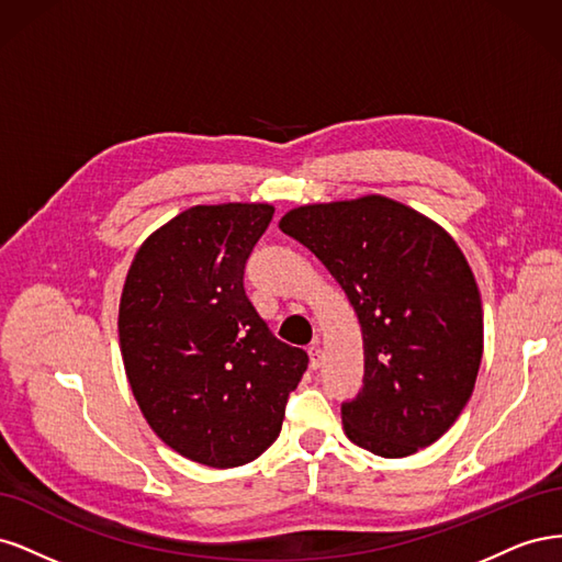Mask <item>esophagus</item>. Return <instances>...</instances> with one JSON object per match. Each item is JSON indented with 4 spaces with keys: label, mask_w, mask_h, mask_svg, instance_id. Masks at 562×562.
Wrapping results in <instances>:
<instances>
[{
    "label": "esophagus",
    "mask_w": 562,
    "mask_h": 562,
    "mask_svg": "<svg viewBox=\"0 0 562 562\" xmlns=\"http://www.w3.org/2000/svg\"><path fill=\"white\" fill-rule=\"evenodd\" d=\"M310 359H312V368H321V361H323V349H321V342L316 339V342L310 347Z\"/></svg>",
    "instance_id": "esophagus-1"
}]
</instances>
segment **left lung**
<instances>
[{
  "mask_svg": "<svg viewBox=\"0 0 562 562\" xmlns=\"http://www.w3.org/2000/svg\"><path fill=\"white\" fill-rule=\"evenodd\" d=\"M279 227L328 267L359 314L363 386L342 403L351 443L380 457L431 446L464 411L483 356L464 252L429 217L378 194L300 206Z\"/></svg>",
  "mask_w": 562,
  "mask_h": 562,
  "instance_id": "1",
  "label": "left lung"
}]
</instances>
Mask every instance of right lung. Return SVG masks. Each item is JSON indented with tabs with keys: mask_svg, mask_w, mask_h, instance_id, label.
Masks as SVG:
<instances>
[{
	"mask_svg": "<svg viewBox=\"0 0 562 562\" xmlns=\"http://www.w3.org/2000/svg\"><path fill=\"white\" fill-rule=\"evenodd\" d=\"M267 203L194 206L135 252L119 304L126 375L147 424L192 462H252L281 434L310 356L269 330L244 274Z\"/></svg>",
	"mask_w": 562,
	"mask_h": 562,
	"instance_id": "add662e5",
	"label": "right lung"
}]
</instances>
